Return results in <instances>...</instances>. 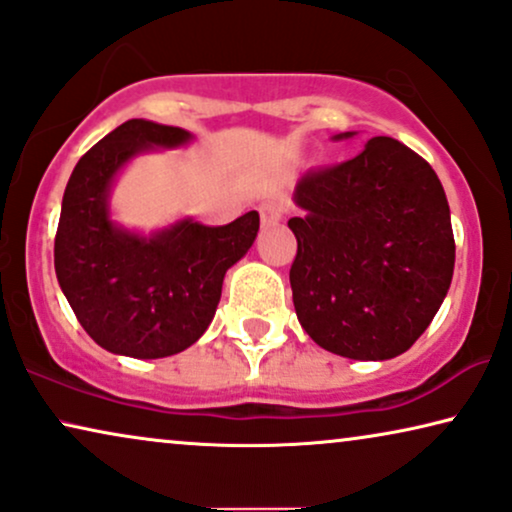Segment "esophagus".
Instances as JSON below:
<instances>
[{"mask_svg":"<svg viewBox=\"0 0 512 512\" xmlns=\"http://www.w3.org/2000/svg\"><path fill=\"white\" fill-rule=\"evenodd\" d=\"M260 217L264 227H276L283 220V206L278 201H264L260 206Z\"/></svg>","mask_w":512,"mask_h":512,"instance_id":"1","label":"esophagus"}]
</instances>
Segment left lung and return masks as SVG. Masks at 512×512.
Returning a JSON list of instances; mask_svg holds the SVG:
<instances>
[{
	"instance_id": "8db88e82",
	"label": "left lung",
	"mask_w": 512,
	"mask_h": 512,
	"mask_svg": "<svg viewBox=\"0 0 512 512\" xmlns=\"http://www.w3.org/2000/svg\"><path fill=\"white\" fill-rule=\"evenodd\" d=\"M292 199L302 213L288 222L297 238L290 285L306 335L353 360L405 353L454 274L452 217L435 170L379 135L351 161L304 175Z\"/></svg>"
}]
</instances>
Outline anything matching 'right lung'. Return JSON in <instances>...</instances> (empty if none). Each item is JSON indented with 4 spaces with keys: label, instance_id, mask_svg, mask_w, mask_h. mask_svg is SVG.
Masks as SVG:
<instances>
[{
    "label": "right lung",
    "instance_id": "add662e5",
    "mask_svg": "<svg viewBox=\"0 0 512 512\" xmlns=\"http://www.w3.org/2000/svg\"><path fill=\"white\" fill-rule=\"evenodd\" d=\"M194 135L131 119L93 145L63 194L53 248L60 290L102 349L128 358H166L208 330L227 269L260 231L250 210L224 227L182 217L152 234L112 220V187L135 156L177 149Z\"/></svg>",
    "mask_w": 512,
    "mask_h": 512
}]
</instances>
